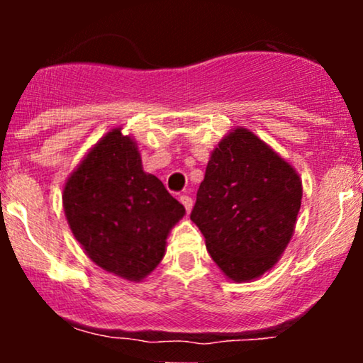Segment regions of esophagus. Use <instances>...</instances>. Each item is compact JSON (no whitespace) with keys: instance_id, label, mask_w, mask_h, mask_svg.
Segmentation results:
<instances>
[{"instance_id":"1","label":"esophagus","mask_w":363,"mask_h":363,"mask_svg":"<svg viewBox=\"0 0 363 363\" xmlns=\"http://www.w3.org/2000/svg\"><path fill=\"white\" fill-rule=\"evenodd\" d=\"M181 203L184 205L187 213H191V210H193V198H191V196H187V194H182L181 196Z\"/></svg>"}]
</instances>
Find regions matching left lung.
I'll return each instance as SVG.
<instances>
[{
	"label": "left lung",
	"mask_w": 363,
	"mask_h": 363,
	"mask_svg": "<svg viewBox=\"0 0 363 363\" xmlns=\"http://www.w3.org/2000/svg\"><path fill=\"white\" fill-rule=\"evenodd\" d=\"M301 201L297 170L247 128H234L211 152L191 220L225 277L251 281L280 259Z\"/></svg>",
	"instance_id": "obj_1"
}]
</instances>
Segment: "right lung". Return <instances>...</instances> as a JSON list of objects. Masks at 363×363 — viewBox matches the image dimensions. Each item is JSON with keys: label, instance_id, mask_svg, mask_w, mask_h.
<instances>
[{"label": "right lung", "instance_id": "obj_1", "mask_svg": "<svg viewBox=\"0 0 363 363\" xmlns=\"http://www.w3.org/2000/svg\"><path fill=\"white\" fill-rule=\"evenodd\" d=\"M123 128L89 150L62 187V208L74 239L106 272L141 281L165 256L172 227L186 213L141 165L138 145Z\"/></svg>", "mask_w": 363, "mask_h": 363}]
</instances>
